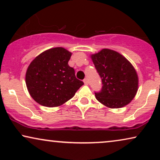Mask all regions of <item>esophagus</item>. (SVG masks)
Returning <instances> with one entry per match:
<instances>
[{"label": "esophagus", "mask_w": 160, "mask_h": 160, "mask_svg": "<svg viewBox=\"0 0 160 160\" xmlns=\"http://www.w3.org/2000/svg\"><path fill=\"white\" fill-rule=\"evenodd\" d=\"M84 83L85 84H88V80H87V78H84Z\"/></svg>", "instance_id": "1"}]
</instances>
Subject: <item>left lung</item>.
I'll list each match as a JSON object with an SVG mask.
<instances>
[{
  "label": "left lung",
  "instance_id": "1",
  "mask_svg": "<svg viewBox=\"0 0 160 160\" xmlns=\"http://www.w3.org/2000/svg\"><path fill=\"white\" fill-rule=\"evenodd\" d=\"M91 58L102 80V89L95 92L96 99L111 108L130 103L138 88V77L132 65L119 52L103 49Z\"/></svg>",
  "mask_w": 160,
  "mask_h": 160
}]
</instances>
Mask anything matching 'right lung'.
Returning <instances> with one entry per match:
<instances>
[{
  "instance_id": "1",
  "label": "right lung",
  "mask_w": 160,
  "mask_h": 160,
  "mask_svg": "<svg viewBox=\"0 0 160 160\" xmlns=\"http://www.w3.org/2000/svg\"><path fill=\"white\" fill-rule=\"evenodd\" d=\"M71 55V52L62 47L52 48L30 62L25 82L35 101L43 106H60L71 99L84 84L68 64Z\"/></svg>"
}]
</instances>
